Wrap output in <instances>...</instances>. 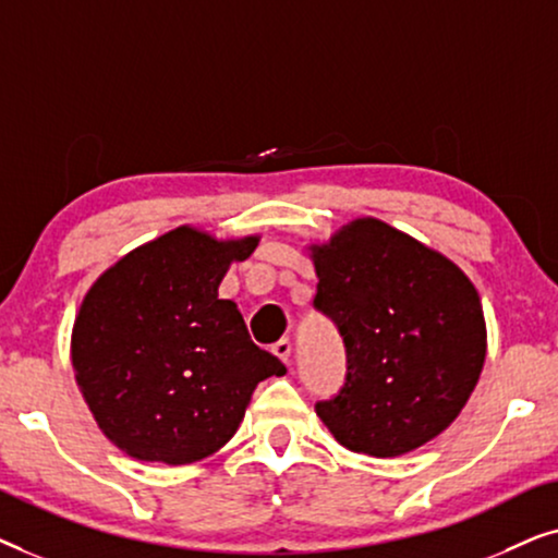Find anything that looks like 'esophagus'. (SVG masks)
Listing matches in <instances>:
<instances>
[{
  "mask_svg": "<svg viewBox=\"0 0 558 558\" xmlns=\"http://www.w3.org/2000/svg\"><path fill=\"white\" fill-rule=\"evenodd\" d=\"M271 353L279 357V361H284V363H289V355H292V342H289L287 338H281L279 342H274V348H271Z\"/></svg>",
  "mask_w": 558,
  "mask_h": 558,
  "instance_id": "34e87169",
  "label": "esophagus"
}]
</instances>
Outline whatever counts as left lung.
I'll list each match as a JSON object with an SVG mask.
<instances>
[{
    "instance_id": "obj_1",
    "label": "left lung",
    "mask_w": 558,
    "mask_h": 558,
    "mask_svg": "<svg viewBox=\"0 0 558 558\" xmlns=\"http://www.w3.org/2000/svg\"><path fill=\"white\" fill-rule=\"evenodd\" d=\"M307 248L315 307L348 348L345 386L317 416L350 452H414L460 416L483 373L475 284L452 258L371 216Z\"/></svg>"
}]
</instances>
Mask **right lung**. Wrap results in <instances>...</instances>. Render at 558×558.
<instances>
[{
    "label": "right lung",
    "mask_w": 558,
    "mask_h": 558,
    "mask_svg": "<svg viewBox=\"0 0 558 558\" xmlns=\"http://www.w3.org/2000/svg\"><path fill=\"white\" fill-rule=\"evenodd\" d=\"M258 239L178 226L121 256L83 296L75 384L124 454L172 468L205 460L239 429L254 388L287 373L251 342L235 302L218 300L226 271Z\"/></svg>",
    "instance_id": "right-lung-1"
}]
</instances>
